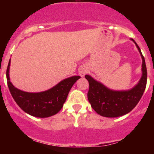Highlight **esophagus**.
Instances as JSON below:
<instances>
[{
  "mask_svg": "<svg viewBox=\"0 0 154 154\" xmlns=\"http://www.w3.org/2000/svg\"><path fill=\"white\" fill-rule=\"evenodd\" d=\"M86 70L85 69H80V75H81V76H82V77H83V76H84L85 74V73H86Z\"/></svg>",
  "mask_w": 154,
  "mask_h": 154,
  "instance_id": "34e87169",
  "label": "esophagus"
}]
</instances>
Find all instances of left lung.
Returning <instances> with one entry per match:
<instances>
[{
	"instance_id": "left-lung-1",
	"label": "left lung",
	"mask_w": 154,
	"mask_h": 154,
	"mask_svg": "<svg viewBox=\"0 0 154 154\" xmlns=\"http://www.w3.org/2000/svg\"><path fill=\"white\" fill-rule=\"evenodd\" d=\"M142 58V77L136 86L128 91H112L89 75L85 78L89 82V89L87 94L92 108L101 116L117 117L129 112L141 100L147 83V69L144 56L134 40Z\"/></svg>"
}]
</instances>
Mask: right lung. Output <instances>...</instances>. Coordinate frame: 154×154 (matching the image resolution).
<instances>
[{
  "label": "right lung",
  "instance_id": "add662e5",
  "mask_svg": "<svg viewBox=\"0 0 154 154\" xmlns=\"http://www.w3.org/2000/svg\"><path fill=\"white\" fill-rule=\"evenodd\" d=\"M9 65L10 60L6 70V77L11 95L23 111L37 117H48L57 114L63 107L73 84L81 78L79 76L69 77L46 91L27 93L15 88L10 82Z\"/></svg>",
  "mask_w": 154,
  "mask_h": 154
}]
</instances>
